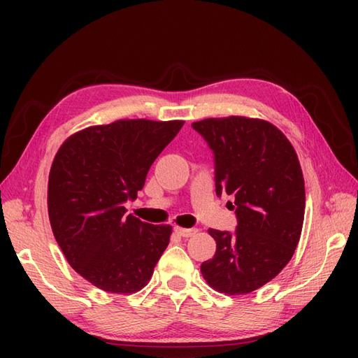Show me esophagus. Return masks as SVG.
<instances>
[{"label": "esophagus", "mask_w": 358, "mask_h": 358, "mask_svg": "<svg viewBox=\"0 0 358 358\" xmlns=\"http://www.w3.org/2000/svg\"><path fill=\"white\" fill-rule=\"evenodd\" d=\"M175 231H176L179 236H182V237H191V236H194V234L197 233L196 229H180V227H176Z\"/></svg>", "instance_id": "34e87169"}]
</instances>
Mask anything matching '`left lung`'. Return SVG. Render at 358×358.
Instances as JSON below:
<instances>
[{"label":"left lung","instance_id":"obj_1","mask_svg":"<svg viewBox=\"0 0 358 358\" xmlns=\"http://www.w3.org/2000/svg\"><path fill=\"white\" fill-rule=\"evenodd\" d=\"M192 128L213 154L216 196L234 197L237 227L209 230L212 259L201 264L208 284L246 294L267 284L294 254L305 218V180L294 148L262 119L209 117Z\"/></svg>","mask_w":358,"mask_h":358}]
</instances>
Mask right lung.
Segmentation results:
<instances>
[{
  "label": "right lung",
  "instance_id": "add662e5",
  "mask_svg": "<svg viewBox=\"0 0 358 358\" xmlns=\"http://www.w3.org/2000/svg\"><path fill=\"white\" fill-rule=\"evenodd\" d=\"M183 121L122 119L86 128L62 143L52 162L48 209L70 266L96 288L142 289L170 241V225L127 215L157 157Z\"/></svg>",
  "mask_w": 358,
  "mask_h": 358
}]
</instances>
